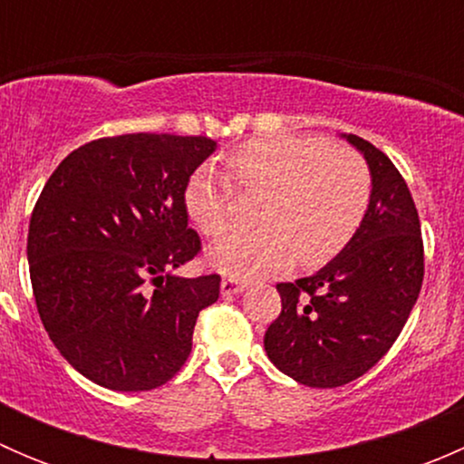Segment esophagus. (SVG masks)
<instances>
[{
	"label": "esophagus",
	"mask_w": 464,
	"mask_h": 464,
	"mask_svg": "<svg viewBox=\"0 0 464 464\" xmlns=\"http://www.w3.org/2000/svg\"><path fill=\"white\" fill-rule=\"evenodd\" d=\"M246 283L240 278H233V276H227V278H222V285H219V292H222V296H233V294H240L245 292Z\"/></svg>",
	"instance_id": "obj_1"
}]
</instances>
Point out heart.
<instances>
[{
  "label": "heart",
  "instance_id": "b5f03b06",
  "mask_svg": "<svg viewBox=\"0 0 464 464\" xmlns=\"http://www.w3.org/2000/svg\"><path fill=\"white\" fill-rule=\"evenodd\" d=\"M236 184L265 193L254 231H233L208 249L215 269L260 276L294 260L319 266L332 260L362 227L371 204V170L353 150L321 137L256 139L228 154ZM186 210L204 236H222L236 219V190L210 163L190 175Z\"/></svg>",
  "mask_w": 464,
  "mask_h": 464
}]
</instances>
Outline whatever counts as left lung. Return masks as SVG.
I'll return each instance as SVG.
<instances>
[{"mask_svg":"<svg viewBox=\"0 0 464 464\" xmlns=\"http://www.w3.org/2000/svg\"><path fill=\"white\" fill-rule=\"evenodd\" d=\"M371 170V204L353 240L316 274L278 283L283 312L265 332L269 362L294 382L336 388L391 350L422 289L424 251L409 186L391 159L339 134Z\"/></svg>","mask_w":464,"mask_h":464,"instance_id":"obj_1","label":"left lung"}]
</instances>
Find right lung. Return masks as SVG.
<instances>
[{"mask_svg":"<svg viewBox=\"0 0 464 464\" xmlns=\"http://www.w3.org/2000/svg\"><path fill=\"white\" fill-rule=\"evenodd\" d=\"M208 137L123 134L73 150L29 224L31 285L49 339L102 388L163 386L188 359L219 276L175 274L199 251L184 190Z\"/></svg>","mask_w":464,"mask_h":464,"instance_id":"obj_1","label":"right lung"}]
</instances>
